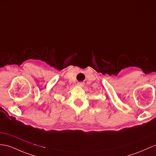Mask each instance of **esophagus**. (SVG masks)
Wrapping results in <instances>:
<instances>
[{
  "label": "esophagus",
  "instance_id": "esophagus-1",
  "mask_svg": "<svg viewBox=\"0 0 156 156\" xmlns=\"http://www.w3.org/2000/svg\"><path fill=\"white\" fill-rule=\"evenodd\" d=\"M84 84H85V83H83V82H78L77 85H78L79 87H83V86H84Z\"/></svg>",
  "mask_w": 156,
  "mask_h": 156
}]
</instances>
